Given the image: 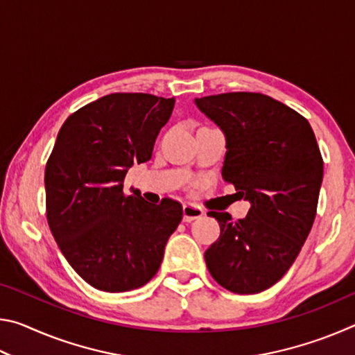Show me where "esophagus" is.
<instances>
[{"mask_svg": "<svg viewBox=\"0 0 355 355\" xmlns=\"http://www.w3.org/2000/svg\"><path fill=\"white\" fill-rule=\"evenodd\" d=\"M203 216V209L200 207L194 205V203H186L183 205V220L191 222L194 219H199Z\"/></svg>", "mask_w": 355, "mask_h": 355, "instance_id": "obj_1", "label": "esophagus"}]
</instances>
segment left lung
I'll return each instance as SVG.
<instances>
[{"mask_svg": "<svg viewBox=\"0 0 355 355\" xmlns=\"http://www.w3.org/2000/svg\"><path fill=\"white\" fill-rule=\"evenodd\" d=\"M227 137L222 178L250 202L244 219L208 211L220 235L205 252L211 277L225 290L254 294L284 277L313 225L322 156L309 120L258 92L196 98Z\"/></svg>", "mask_w": 355, "mask_h": 355, "instance_id": "left-lung-1", "label": "left lung"}]
</instances>
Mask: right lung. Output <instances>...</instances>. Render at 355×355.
<instances>
[{
    "instance_id": "add662e5",
    "label": "right lung",
    "mask_w": 355,
    "mask_h": 355,
    "mask_svg": "<svg viewBox=\"0 0 355 355\" xmlns=\"http://www.w3.org/2000/svg\"><path fill=\"white\" fill-rule=\"evenodd\" d=\"M175 100L110 94L69 116L45 167L46 220L65 260L101 291L146 285L183 218L182 203L127 196L131 166L152 158Z\"/></svg>"
}]
</instances>
